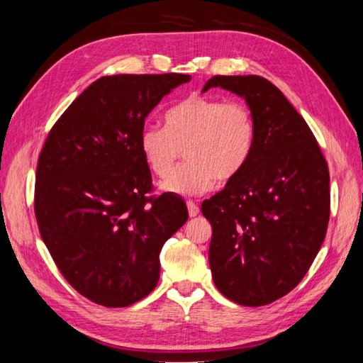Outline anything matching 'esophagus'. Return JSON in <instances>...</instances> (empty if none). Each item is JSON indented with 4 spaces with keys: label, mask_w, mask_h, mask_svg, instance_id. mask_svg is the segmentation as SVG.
Returning <instances> with one entry per match:
<instances>
[{
    "label": "esophagus",
    "mask_w": 363,
    "mask_h": 363,
    "mask_svg": "<svg viewBox=\"0 0 363 363\" xmlns=\"http://www.w3.org/2000/svg\"><path fill=\"white\" fill-rule=\"evenodd\" d=\"M187 209H189L190 217H196L199 213V207L194 201H187Z\"/></svg>",
    "instance_id": "esophagus-1"
}]
</instances>
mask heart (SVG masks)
<instances>
[{
	"label": "heart",
	"instance_id": "b5f03b06",
	"mask_svg": "<svg viewBox=\"0 0 363 363\" xmlns=\"http://www.w3.org/2000/svg\"><path fill=\"white\" fill-rule=\"evenodd\" d=\"M256 142V123L243 103L191 95L165 113V128L145 126L140 152L154 174L164 177L180 151L188 162L160 184L177 196H199L242 173Z\"/></svg>",
	"mask_w": 363,
	"mask_h": 363
}]
</instances>
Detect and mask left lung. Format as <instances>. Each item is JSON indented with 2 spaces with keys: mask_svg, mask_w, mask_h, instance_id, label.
Segmentation results:
<instances>
[{
  "mask_svg": "<svg viewBox=\"0 0 363 363\" xmlns=\"http://www.w3.org/2000/svg\"><path fill=\"white\" fill-rule=\"evenodd\" d=\"M243 98L256 142L242 173L201 204L212 225L209 264L228 299L257 307L291 291L325 240L329 169L311 128L282 91L262 76H213Z\"/></svg>",
  "mask_w": 363,
  "mask_h": 363,
  "instance_id": "8db88e82",
  "label": "left lung"
}]
</instances>
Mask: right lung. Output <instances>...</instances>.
<instances>
[{
  "label": "right lung",
  "instance_id": "right-lung-1",
  "mask_svg": "<svg viewBox=\"0 0 363 363\" xmlns=\"http://www.w3.org/2000/svg\"><path fill=\"white\" fill-rule=\"evenodd\" d=\"M189 74H113L91 82L60 115L38 156L34 211L52 260L72 287L104 307L143 299L159 281L162 246L186 203L146 198L145 118Z\"/></svg>",
  "mask_w": 363,
  "mask_h": 363
}]
</instances>
